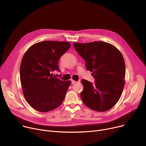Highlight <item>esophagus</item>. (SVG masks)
<instances>
[{"label":"esophagus","instance_id":"obj_1","mask_svg":"<svg viewBox=\"0 0 146 146\" xmlns=\"http://www.w3.org/2000/svg\"><path fill=\"white\" fill-rule=\"evenodd\" d=\"M71 82H72V84H74V83H76V81L73 80H71Z\"/></svg>","mask_w":146,"mask_h":146}]
</instances>
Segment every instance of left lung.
Here are the masks:
<instances>
[{"label": "left lung", "instance_id": "obj_1", "mask_svg": "<svg viewBox=\"0 0 146 146\" xmlns=\"http://www.w3.org/2000/svg\"><path fill=\"white\" fill-rule=\"evenodd\" d=\"M73 45L95 78L94 84L85 79L81 81L83 102L96 111L110 110L118 101L125 85V65L122 54L113 45L102 41Z\"/></svg>", "mask_w": 146, "mask_h": 146}]
</instances>
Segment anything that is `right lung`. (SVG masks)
I'll use <instances>...</instances> for the list:
<instances>
[{"label": "right lung", "mask_w": 146, "mask_h": 146, "mask_svg": "<svg viewBox=\"0 0 146 146\" xmlns=\"http://www.w3.org/2000/svg\"><path fill=\"white\" fill-rule=\"evenodd\" d=\"M65 41H44L30 47L23 57L20 79L24 97L38 111L53 110L63 102L70 80H61L52 72H60V58L70 47Z\"/></svg>", "instance_id": "add662e5"}]
</instances>
